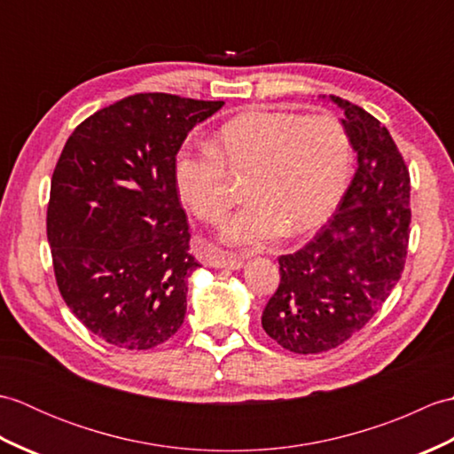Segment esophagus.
Listing matches in <instances>:
<instances>
[{
    "instance_id": "esophagus-1",
    "label": "esophagus",
    "mask_w": 454,
    "mask_h": 454,
    "mask_svg": "<svg viewBox=\"0 0 454 454\" xmlns=\"http://www.w3.org/2000/svg\"><path fill=\"white\" fill-rule=\"evenodd\" d=\"M208 265L210 267H216V269H239L244 265L242 257H238L234 254H228V252H212L208 257Z\"/></svg>"
}]
</instances>
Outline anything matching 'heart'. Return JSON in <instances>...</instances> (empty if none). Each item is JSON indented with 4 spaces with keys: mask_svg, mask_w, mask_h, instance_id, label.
Instances as JSON below:
<instances>
[{
    "mask_svg": "<svg viewBox=\"0 0 454 454\" xmlns=\"http://www.w3.org/2000/svg\"><path fill=\"white\" fill-rule=\"evenodd\" d=\"M353 160L351 134L335 114L246 111L222 124L210 146L181 150L173 176L185 207L208 224L234 207L232 176H249V202L220 238L262 247L322 224L345 195Z\"/></svg>",
    "mask_w": 454,
    "mask_h": 454,
    "instance_id": "1",
    "label": "heart"
}]
</instances>
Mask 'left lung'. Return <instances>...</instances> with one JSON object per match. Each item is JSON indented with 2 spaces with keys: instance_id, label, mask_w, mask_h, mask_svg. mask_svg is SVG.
<instances>
[{
  "instance_id": "obj_1",
  "label": "left lung",
  "mask_w": 454,
  "mask_h": 454,
  "mask_svg": "<svg viewBox=\"0 0 454 454\" xmlns=\"http://www.w3.org/2000/svg\"><path fill=\"white\" fill-rule=\"evenodd\" d=\"M356 171L335 215L304 247L278 257V283L262 316L265 333L301 355L349 340L400 281L410 244V171L390 132L341 98Z\"/></svg>"
}]
</instances>
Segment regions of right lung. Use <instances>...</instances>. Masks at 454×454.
Wrapping results in <instances>:
<instances>
[{
  "label": "right lung",
  "instance_id": "right-lung-1",
  "mask_svg": "<svg viewBox=\"0 0 454 454\" xmlns=\"http://www.w3.org/2000/svg\"><path fill=\"white\" fill-rule=\"evenodd\" d=\"M224 101L137 93L75 127L46 210L56 285L74 316L122 349H152L187 312L189 224L176 156Z\"/></svg>",
  "mask_w": 454,
  "mask_h": 454
}]
</instances>
